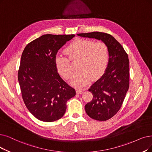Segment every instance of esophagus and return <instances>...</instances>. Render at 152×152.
Returning a JSON list of instances; mask_svg holds the SVG:
<instances>
[{"instance_id":"esophagus-1","label":"esophagus","mask_w":152,"mask_h":152,"mask_svg":"<svg viewBox=\"0 0 152 152\" xmlns=\"http://www.w3.org/2000/svg\"><path fill=\"white\" fill-rule=\"evenodd\" d=\"M83 91H84V89L78 88V89L77 90V93L78 94H82V93L83 92Z\"/></svg>"}]
</instances>
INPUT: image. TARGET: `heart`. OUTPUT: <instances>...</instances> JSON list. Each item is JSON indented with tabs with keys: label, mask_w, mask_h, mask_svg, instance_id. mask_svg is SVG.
Returning a JSON list of instances; mask_svg holds the SVG:
<instances>
[{
	"label": "heart",
	"mask_w": 152,
	"mask_h": 152,
	"mask_svg": "<svg viewBox=\"0 0 152 152\" xmlns=\"http://www.w3.org/2000/svg\"><path fill=\"white\" fill-rule=\"evenodd\" d=\"M65 53L72 61L79 60V70L72 78L70 83L77 87H84L94 80L100 78L105 72L109 62L107 46L103 42H94L89 40L77 39L66 48ZM57 72L65 79L72 76V69L69 60L62 55L55 58Z\"/></svg>",
	"instance_id": "heart-1"
}]
</instances>
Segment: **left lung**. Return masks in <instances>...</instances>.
Wrapping results in <instances>:
<instances>
[{"mask_svg":"<svg viewBox=\"0 0 152 152\" xmlns=\"http://www.w3.org/2000/svg\"><path fill=\"white\" fill-rule=\"evenodd\" d=\"M77 35L101 40L108 47L107 68L104 75L88 89L93 94V99L85 106L90 118L99 121L107 120L120 110L129 88L128 55L119 42L110 34L94 32Z\"/></svg>","mask_w":152,"mask_h":152,"instance_id":"1","label":"left lung"}]
</instances>
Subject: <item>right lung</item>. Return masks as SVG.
<instances>
[{"instance_id":"right-lung-1","label":"right lung","mask_w":152,"mask_h":152,"mask_svg":"<svg viewBox=\"0 0 152 152\" xmlns=\"http://www.w3.org/2000/svg\"><path fill=\"white\" fill-rule=\"evenodd\" d=\"M45 34L30 42L22 52L18 72L23 100L38 120L51 122L65 114L68 100L76 94L57 70L55 58L58 50L75 37Z\"/></svg>"}]
</instances>
